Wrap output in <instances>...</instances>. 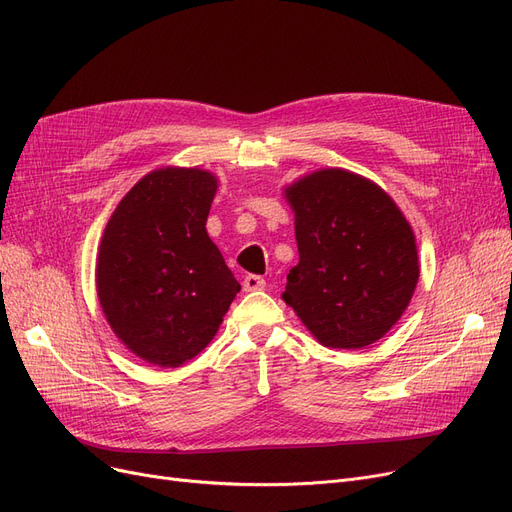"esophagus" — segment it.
<instances>
[{
  "mask_svg": "<svg viewBox=\"0 0 512 512\" xmlns=\"http://www.w3.org/2000/svg\"><path fill=\"white\" fill-rule=\"evenodd\" d=\"M242 288H245V292H253V290H263V288H265V280H263L261 276L249 274V276H245V280H242Z\"/></svg>",
  "mask_w": 512,
  "mask_h": 512,
  "instance_id": "obj_1",
  "label": "esophagus"
}]
</instances>
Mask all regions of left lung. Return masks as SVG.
I'll return each mask as SVG.
<instances>
[{
    "label": "left lung",
    "instance_id": "8db88e82",
    "mask_svg": "<svg viewBox=\"0 0 512 512\" xmlns=\"http://www.w3.org/2000/svg\"><path fill=\"white\" fill-rule=\"evenodd\" d=\"M299 263L282 299L330 348H363L405 313L419 280L415 234L382 188L348 170L286 188Z\"/></svg>",
    "mask_w": 512,
    "mask_h": 512
}]
</instances>
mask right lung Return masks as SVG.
Masks as SVG:
<instances>
[{
	"mask_svg": "<svg viewBox=\"0 0 512 512\" xmlns=\"http://www.w3.org/2000/svg\"><path fill=\"white\" fill-rule=\"evenodd\" d=\"M215 191L211 172L161 168L130 188L105 226L97 297L114 334L151 365L197 357L240 290L205 230Z\"/></svg>",
	"mask_w": 512,
	"mask_h": 512,
	"instance_id": "right-lung-1",
	"label": "right lung"
}]
</instances>
